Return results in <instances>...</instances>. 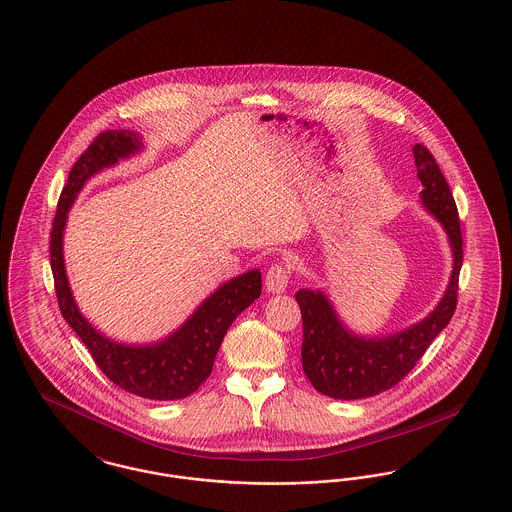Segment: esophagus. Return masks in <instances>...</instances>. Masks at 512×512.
Wrapping results in <instances>:
<instances>
[{
    "label": "esophagus",
    "mask_w": 512,
    "mask_h": 512,
    "mask_svg": "<svg viewBox=\"0 0 512 512\" xmlns=\"http://www.w3.org/2000/svg\"><path fill=\"white\" fill-rule=\"evenodd\" d=\"M290 276H292L290 267H286V265H282V263H276V265H272L271 269L267 271L265 286H267V290L272 292V294H280V292L286 290V286H288V282H290Z\"/></svg>",
    "instance_id": "esophagus-1"
}]
</instances>
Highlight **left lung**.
<instances>
[{
	"mask_svg": "<svg viewBox=\"0 0 512 512\" xmlns=\"http://www.w3.org/2000/svg\"><path fill=\"white\" fill-rule=\"evenodd\" d=\"M414 158L423 185L421 201L443 224L451 241V282L429 317L406 331L383 338H363L346 331L325 294L313 290L296 292L303 325V373L317 391L336 400L367 398L398 385L423 358L437 334L449 325L458 303V276L464 251L456 203L429 149L416 145Z\"/></svg>",
	"mask_w": 512,
	"mask_h": 512,
	"instance_id": "1",
	"label": "left lung"
}]
</instances>
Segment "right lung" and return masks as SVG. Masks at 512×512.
I'll return each mask as SVG.
<instances>
[{
  "label": "right lung",
  "instance_id": "right-lung-1",
  "mask_svg": "<svg viewBox=\"0 0 512 512\" xmlns=\"http://www.w3.org/2000/svg\"><path fill=\"white\" fill-rule=\"evenodd\" d=\"M139 147L141 141L135 133L110 129L100 133L89 149L79 156L61 191L56 218L52 222L50 263L61 315L89 348L100 371L116 387L135 396L178 400L197 391L211 375L212 363L224 334L241 311L261 296V272L257 269L245 272L220 286L211 298L199 305L185 325L164 342L152 346H125L92 329L89 321L79 313L65 276L61 238L67 212L85 181L102 168L116 164L120 158L139 151Z\"/></svg>",
  "mask_w": 512,
  "mask_h": 512
}]
</instances>
